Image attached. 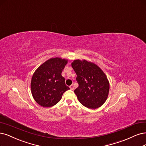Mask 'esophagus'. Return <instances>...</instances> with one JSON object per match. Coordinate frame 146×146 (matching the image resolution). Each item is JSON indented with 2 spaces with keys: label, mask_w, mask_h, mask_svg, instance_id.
I'll return each mask as SVG.
<instances>
[{
  "label": "esophagus",
  "mask_w": 146,
  "mask_h": 146,
  "mask_svg": "<svg viewBox=\"0 0 146 146\" xmlns=\"http://www.w3.org/2000/svg\"><path fill=\"white\" fill-rule=\"evenodd\" d=\"M69 87H70V89H71V90H74V85L73 84H71Z\"/></svg>",
  "instance_id": "1"
}]
</instances>
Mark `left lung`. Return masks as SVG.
<instances>
[{
	"label": "left lung",
	"instance_id": "8db88e82",
	"mask_svg": "<svg viewBox=\"0 0 146 146\" xmlns=\"http://www.w3.org/2000/svg\"><path fill=\"white\" fill-rule=\"evenodd\" d=\"M76 73L78 87L74 92L85 107L97 109L106 100L109 83L106 75L97 65L86 60H75L71 64Z\"/></svg>",
	"mask_w": 146,
	"mask_h": 146
}]
</instances>
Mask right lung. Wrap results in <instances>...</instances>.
Returning <instances> with one entry per match:
<instances>
[{
    "label": "right lung",
    "instance_id": "1",
    "mask_svg": "<svg viewBox=\"0 0 146 146\" xmlns=\"http://www.w3.org/2000/svg\"><path fill=\"white\" fill-rule=\"evenodd\" d=\"M68 60L52 58L40 65L34 73L31 89L34 99L39 105L49 108L56 104L70 88L65 84L62 72Z\"/></svg>",
    "mask_w": 146,
    "mask_h": 146
}]
</instances>
